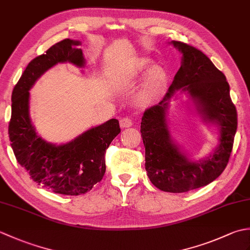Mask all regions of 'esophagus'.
<instances>
[{"label": "esophagus", "mask_w": 250, "mask_h": 250, "mask_svg": "<svg viewBox=\"0 0 250 250\" xmlns=\"http://www.w3.org/2000/svg\"><path fill=\"white\" fill-rule=\"evenodd\" d=\"M133 125V121L130 118V117H124V118L120 119V126L122 129L129 128V126Z\"/></svg>", "instance_id": "obj_1"}]
</instances>
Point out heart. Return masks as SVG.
I'll return each instance as SVG.
<instances>
[{"label": "heart", "instance_id": "heart-1", "mask_svg": "<svg viewBox=\"0 0 250 250\" xmlns=\"http://www.w3.org/2000/svg\"><path fill=\"white\" fill-rule=\"evenodd\" d=\"M148 64H149V61L142 59L137 64V67H139V70H145ZM164 81H166V75L160 67L155 66L150 68L140 90L136 93V103L143 106L151 104L160 94Z\"/></svg>", "mask_w": 250, "mask_h": 250}]
</instances>
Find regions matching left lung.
Listing matches in <instances>:
<instances>
[{"label":"left lung","instance_id":"1","mask_svg":"<svg viewBox=\"0 0 250 250\" xmlns=\"http://www.w3.org/2000/svg\"><path fill=\"white\" fill-rule=\"evenodd\" d=\"M172 44L183 54L182 65L161 102L148 107L141 122L145 146V167L153 186L166 192L198 189L220 176L228 166L237 129V113L225 74L195 47L182 42ZM188 92L205 119L221 128V143L204 161L192 163L180 154L169 137L166 109L172 94Z\"/></svg>","mask_w":250,"mask_h":250}]
</instances>
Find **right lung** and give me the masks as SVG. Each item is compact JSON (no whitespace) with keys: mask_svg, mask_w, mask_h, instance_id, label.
<instances>
[{"mask_svg":"<svg viewBox=\"0 0 250 250\" xmlns=\"http://www.w3.org/2000/svg\"><path fill=\"white\" fill-rule=\"evenodd\" d=\"M79 42L63 40L46 54L34 58L21 75L12 94L8 135L18 163L43 188L65 195L88 192L105 174V152L120 133L119 121L110 119L63 145H54L37 136L29 117V90L37 78L59 62L83 66Z\"/></svg>","mask_w":250,"mask_h":250,"instance_id":"add662e5","label":"right lung"}]
</instances>
